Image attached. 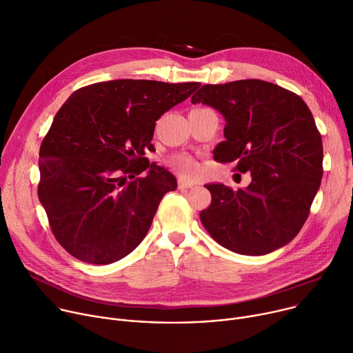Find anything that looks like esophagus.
Segmentation results:
<instances>
[{"mask_svg": "<svg viewBox=\"0 0 353 353\" xmlns=\"http://www.w3.org/2000/svg\"><path fill=\"white\" fill-rule=\"evenodd\" d=\"M177 184H179V188H191L193 187L196 183L194 181H188V180H183V179H180L179 181H177Z\"/></svg>", "mask_w": 353, "mask_h": 353, "instance_id": "34e87169", "label": "esophagus"}]
</instances>
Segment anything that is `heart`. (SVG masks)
Returning <instances> with one entry per match:
<instances>
[{
    "label": "heart",
    "instance_id": "obj_1",
    "mask_svg": "<svg viewBox=\"0 0 353 353\" xmlns=\"http://www.w3.org/2000/svg\"><path fill=\"white\" fill-rule=\"evenodd\" d=\"M172 168L181 176L191 177V176H197L200 172V166L197 163V160L191 156L187 154H179L174 156L170 160Z\"/></svg>",
    "mask_w": 353,
    "mask_h": 353
}]
</instances>
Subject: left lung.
I'll use <instances>...</instances> for the list:
<instances>
[{"mask_svg": "<svg viewBox=\"0 0 353 353\" xmlns=\"http://www.w3.org/2000/svg\"><path fill=\"white\" fill-rule=\"evenodd\" d=\"M191 103L225 118L214 149L219 163L250 172L242 190L207 184L211 204L200 212L207 232L221 246L259 256L290 242L303 228L323 179V139L300 95L262 80L205 84Z\"/></svg>", "mask_w": 353, "mask_h": 353, "instance_id": "left-lung-1", "label": "left lung"}]
</instances>
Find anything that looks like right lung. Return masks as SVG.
<instances>
[{
    "mask_svg": "<svg viewBox=\"0 0 353 353\" xmlns=\"http://www.w3.org/2000/svg\"><path fill=\"white\" fill-rule=\"evenodd\" d=\"M199 87L111 80L79 88L60 107L39 149L38 197L56 241L76 259L114 263L143 241L177 187L145 150L156 121Z\"/></svg>",
    "mask_w": 353,
    "mask_h": 353,
    "instance_id": "1",
    "label": "right lung"
}]
</instances>
